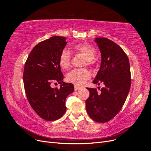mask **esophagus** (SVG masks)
I'll list each match as a JSON object with an SVG mask.
<instances>
[{
    "instance_id": "1",
    "label": "esophagus",
    "mask_w": 151,
    "mask_h": 151,
    "mask_svg": "<svg viewBox=\"0 0 151 151\" xmlns=\"http://www.w3.org/2000/svg\"><path fill=\"white\" fill-rule=\"evenodd\" d=\"M81 88V87H79V86H77V85H75V86H74V89H75V91L79 90Z\"/></svg>"
}]
</instances>
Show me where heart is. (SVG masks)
<instances>
[{"instance_id":"1","label":"heart","mask_w":151,"mask_h":151,"mask_svg":"<svg viewBox=\"0 0 151 151\" xmlns=\"http://www.w3.org/2000/svg\"><path fill=\"white\" fill-rule=\"evenodd\" d=\"M73 48L76 52L82 53L86 57L87 65H93L95 63L94 58L96 55V52L89 44L78 43L75 45ZM58 62L59 65L63 69H67L69 67L71 62V53L69 50L67 49L62 50L59 56ZM90 77V72L86 68H75L67 73L66 79L70 83L77 85H83Z\"/></svg>"}]
</instances>
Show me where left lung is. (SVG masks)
Here are the masks:
<instances>
[{
  "mask_svg": "<svg viewBox=\"0 0 151 151\" xmlns=\"http://www.w3.org/2000/svg\"><path fill=\"white\" fill-rule=\"evenodd\" d=\"M101 52L100 68L94 84L103 83L98 93L96 89L89 88V96L86 101V111L95 122L104 123L111 120L124 104L131 85L130 63L123 49L106 38H96Z\"/></svg>",
  "mask_w": 151,
  "mask_h": 151,
  "instance_id": "left-lung-1",
  "label": "left lung"
}]
</instances>
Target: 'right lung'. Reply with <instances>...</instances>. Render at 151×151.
Segmentation results:
<instances>
[{
    "instance_id": "1",
    "label": "right lung",
    "mask_w": 151,
    "mask_h": 151,
    "mask_svg": "<svg viewBox=\"0 0 151 151\" xmlns=\"http://www.w3.org/2000/svg\"><path fill=\"white\" fill-rule=\"evenodd\" d=\"M63 36H53L32 49L26 61L23 82L27 99L37 115L47 121L61 118L66 111L65 99L74 92V85L65 83L58 58L67 45ZM53 81L61 84L52 88Z\"/></svg>"
}]
</instances>
